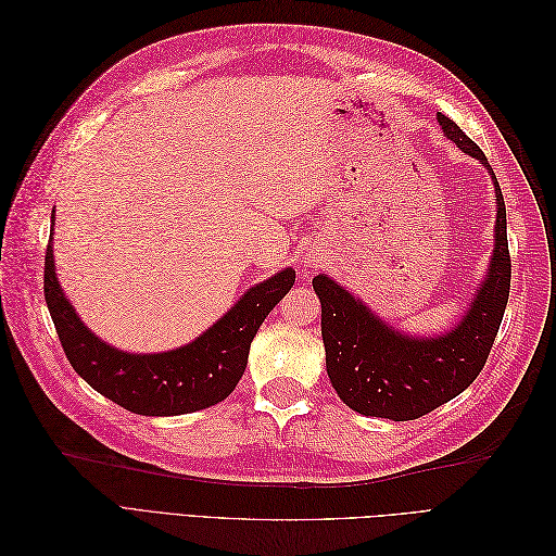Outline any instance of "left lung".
Wrapping results in <instances>:
<instances>
[{"label":"left lung","instance_id":"1","mask_svg":"<svg viewBox=\"0 0 556 556\" xmlns=\"http://www.w3.org/2000/svg\"><path fill=\"white\" fill-rule=\"evenodd\" d=\"M439 123L450 141L490 169L498 204L492 262L462 323L435 339H413L387 327L325 274L313 278L323 304L327 374L336 394L352 410L394 422L431 413L480 376L510 296L506 204L498 180L478 143L470 141L457 123L443 113H439Z\"/></svg>","mask_w":556,"mask_h":556}]
</instances>
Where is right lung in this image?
<instances>
[{"label":"right lung","mask_w":556,"mask_h":556,"mask_svg":"<svg viewBox=\"0 0 556 556\" xmlns=\"http://www.w3.org/2000/svg\"><path fill=\"white\" fill-rule=\"evenodd\" d=\"M294 278V268H285L255 285L237 306L192 343L157 355H129L115 350L99 341L80 323L58 282L50 243L46 252L43 294L74 371L92 390L125 410L164 417L215 406L233 392L245 371L252 339L264 317L292 290Z\"/></svg>","instance_id":"right-lung-1"}]
</instances>
